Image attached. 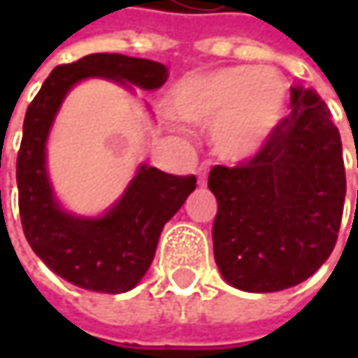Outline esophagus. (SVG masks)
I'll return each mask as SVG.
<instances>
[{"mask_svg":"<svg viewBox=\"0 0 358 358\" xmlns=\"http://www.w3.org/2000/svg\"><path fill=\"white\" fill-rule=\"evenodd\" d=\"M197 179H199V185H205V183H207V167H205V165H201L199 167Z\"/></svg>","mask_w":358,"mask_h":358,"instance_id":"1","label":"esophagus"}]
</instances>
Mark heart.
I'll return each mask as SVG.
<instances>
[{
    "mask_svg": "<svg viewBox=\"0 0 358 358\" xmlns=\"http://www.w3.org/2000/svg\"><path fill=\"white\" fill-rule=\"evenodd\" d=\"M287 85L271 67L235 65L181 77L169 93V109L189 125H211L217 157L241 165L257 157L279 129Z\"/></svg>",
    "mask_w": 358,
    "mask_h": 358,
    "instance_id": "1",
    "label": "heart"
}]
</instances>
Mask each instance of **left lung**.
<instances>
[{
  "label": "left lung",
  "mask_w": 358,
  "mask_h": 358,
  "mask_svg": "<svg viewBox=\"0 0 358 358\" xmlns=\"http://www.w3.org/2000/svg\"><path fill=\"white\" fill-rule=\"evenodd\" d=\"M291 107L257 157L209 173L215 263L247 293L309 279L337 243L347 193L341 135L315 90L293 85Z\"/></svg>",
  "instance_id": "obj_1"
}]
</instances>
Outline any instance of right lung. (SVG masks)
<instances>
[{"label":"right lung","instance_id":"1","mask_svg":"<svg viewBox=\"0 0 358 358\" xmlns=\"http://www.w3.org/2000/svg\"><path fill=\"white\" fill-rule=\"evenodd\" d=\"M87 79H107L125 90H159L163 63L121 53H91L55 67L27 107L17 155L20 215L25 239L55 275L76 287L119 295L135 289L155 257L165 223L195 191V175L177 177L139 163L111 207L79 215L57 199L48 167V139L69 91Z\"/></svg>","mask_w":358,"mask_h":358}]
</instances>
